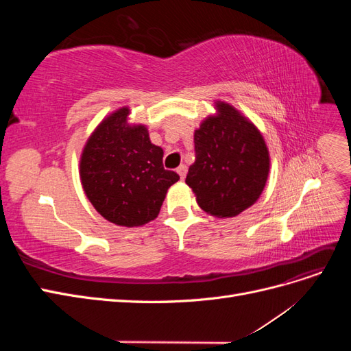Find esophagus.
<instances>
[{
    "mask_svg": "<svg viewBox=\"0 0 351 351\" xmlns=\"http://www.w3.org/2000/svg\"><path fill=\"white\" fill-rule=\"evenodd\" d=\"M177 173H178V176H180V178H184L186 177V174H187V167L183 164V165H180L178 168H177Z\"/></svg>",
    "mask_w": 351,
    "mask_h": 351,
    "instance_id": "esophagus-1",
    "label": "esophagus"
}]
</instances>
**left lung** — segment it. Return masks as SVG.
I'll return each instance as SVG.
<instances>
[{"instance_id": "obj_1", "label": "left lung", "mask_w": 351, "mask_h": 351, "mask_svg": "<svg viewBox=\"0 0 351 351\" xmlns=\"http://www.w3.org/2000/svg\"><path fill=\"white\" fill-rule=\"evenodd\" d=\"M195 132V164L186 177L197 205L218 218L252 206L269 173V154L261 132L226 102Z\"/></svg>"}]
</instances>
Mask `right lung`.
Returning <instances> with one entry per match:
<instances>
[{
    "instance_id": "obj_1",
    "label": "right lung",
    "mask_w": 351,
    "mask_h": 351,
    "mask_svg": "<svg viewBox=\"0 0 351 351\" xmlns=\"http://www.w3.org/2000/svg\"><path fill=\"white\" fill-rule=\"evenodd\" d=\"M129 108L107 117L80 158V178L93 208L112 224L139 227L155 219L167 190L180 180L164 168L162 147L145 125H129Z\"/></svg>"
}]
</instances>
